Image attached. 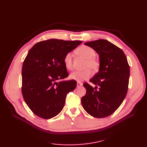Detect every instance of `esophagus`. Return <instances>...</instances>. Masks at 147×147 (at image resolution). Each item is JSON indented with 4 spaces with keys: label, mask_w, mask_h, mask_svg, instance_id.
<instances>
[{
    "label": "esophagus",
    "mask_w": 147,
    "mask_h": 147,
    "mask_svg": "<svg viewBox=\"0 0 147 147\" xmlns=\"http://www.w3.org/2000/svg\"><path fill=\"white\" fill-rule=\"evenodd\" d=\"M82 85H83V84L82 83H80V82H78V83H77V87H78V88H80Z\"/></svg>",
    "instance_id": "34e87169"
}]
</instances>
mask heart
I'll use <instances>...</instances> for the list:
<instances>
[{"instance_id": "heart-1", "label": "heart", "mask_w": 147, "mask_h": 147, "mask_svg": "<svg viewBox=\"0 0 147 147\" xmlns=\"http://www.w3.org/2000/svg\"><path fill=\"white\" fill-rule=\"evenodd\" d=\"M78 55L86 59L85 68L86 69L84 71H76L71 73L69 75V78L71 80H76L78 82L87 80L91 78L92 71H97L99 63L95 58L96 53L94 49L87 46H82L76 50ZM64 63L65 68L68 70L73 69V54L71 52L67 53L64 58Z\"/></svg>"}]
</instances>
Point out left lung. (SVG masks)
Returning a JSON list of instances; mask_svg holds the SVG:
<instances>
[{
    "label": "left lung",
    "mask_w": 147,
    "mask_h": 147,
    "mask_svg": "<svg viewBox=\"0 0 147 147\" xmlns=\"http://www.w3.org/2000/svg\"><path fill=\"white\" fill-rule=\"evenodd\" d=\"M98 54L99 68L90 82L83 84L86 95L82 98L84 110L96 118L112 114L123 102L127 94L130 68L123 51L107 40L99 39L84 43Z\"/></svg>",
    "instance_id": "1"
}]
</instances>
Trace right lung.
<instances>
[{
  "label": "right lung",
  "mask_w": 147,
  "mask_h": 147,
  "mask_svg": "<svg viewBox=\"0 0 147 147\" xmlns=\"http://www.w3.org/2000/svg\"><path fill=\"white\" fill-rule=\"evenodd\" d=\"M82 41L52 38L35 44L28 51L22 68V94L30 109L37 116L49 119L63 109L67 94L76 87L64 63L67 53Z\"/></svg>",
  "instance_id": "add662e5"
}]
</instances>
